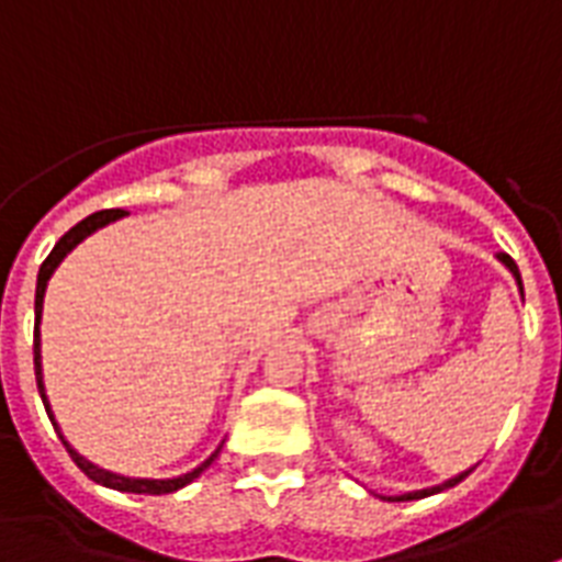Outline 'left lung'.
<instances>
[{
	"instance_id": "obj_1",
	"label": "left lung",
	"mask_w": 562,
	"mask_h": 562,
	"mask_svg": "<svg viewBox=\"0 0 562 562\" xmlns=\"http://www.w3.org/2000/svg\"><path fill=\"white\" fill-rule=\"evenodd\" d=\"M499 262H503V266L508 268L510 273H514V280H517L519 291H522V280H519V268H517V262H514V259H510L508 254H499ZM471 471H473V468H468V471H462V473H459V476H453V479H447V482H441V485H432V487H424V491H409V494L395 496V499H392V503H409V499H424V496L439 494V491H447V487L459 485V482H462V479L468 476V473H471Z\"/></svg>"
}]
</instances>
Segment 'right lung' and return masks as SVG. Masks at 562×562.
<instances>
[{"label": "right lung", "mask_w": 562, "mask_h": 562, "mask_svg": "<svg viewBox=\"0 0 562 562\" xmlns=\"http://www.w3.org/2000/svg\"><path fill=\"white\" fill-rule=\"evenodd\" d=\"M126 216V210H100V213H91V216H86L83 222H77L71 231H68L63 239L54 245V250L45 257V262L40 266V273H36V300H34V314H36V323H34V369H36V390H40V398H43L45 404V413H48V418H52L54 430H57V436L63 439V445H66L68 456L75 459V464L80 468V471L86 473V476L91 479V482H98V485L103 487H112V491H123V494H172V491H178V487L190 485L195 476H202L204 468H210L213 464V459L218 456L210 453L207 459H204L199 468H193L190 473H181V476H172V479H132V476H121V473H112V471H103V468H98V464H91L89 459H83V456L77 453L75 447L68 445L66 436L59 432V424L54 422V413H52V404H48V395H45V384H43V355H40V321H43V296H45V285H48V280H52V273L57 271V266L66 259V254H71V250L80 245V241L86 239V236H91L94 231H100V227H106L109 222H117V218Z\"/></svg>", "instance_id": "add662e5"}]
</instances>
